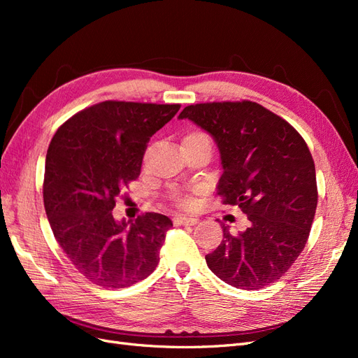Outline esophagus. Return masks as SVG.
<instances>
[{
	"mask_svg": "<svg viewBox=\"0 0 358 358\" xmlns=\"http://www.w3.org/2000/svg\"><path fill=\"white\" fill-rule=\"evenodd\" d=\"M173 222H175V225H196L199 220L194 218V216H175Z\"/></svg>",
	"mask_w": 358,
	"mask_h": 358,
	"instance_id": "1",
	"label": "esophagus"
}]
</instances>
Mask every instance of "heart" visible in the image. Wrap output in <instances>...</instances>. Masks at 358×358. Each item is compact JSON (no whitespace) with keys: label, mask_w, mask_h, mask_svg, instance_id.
I'll list each match as a JSON object with an SVG mask.
<instances>
[{"label":"heart","mask_w":358,"mask_h":358,"mask_svg":"<svg viewBox=\"0 0 358 358\" xmlns=\"http://www.w3.org/2000/svg\"><path fill=\"white\" fill-rule=\"evenodd\" d=\"M187 137H192V138H208V136H204V134H201V133H194V134H189V136H187ZM187 137H185V138H187ZM176 201H178V204L183 206V208H187V206H189V199L183 197V196H178V197H176Z\"/></svg>","instance_id":"1"}]
</instances>
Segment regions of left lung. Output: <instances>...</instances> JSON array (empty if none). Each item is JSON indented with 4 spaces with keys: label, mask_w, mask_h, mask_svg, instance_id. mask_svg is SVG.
<instances>
[{
    "label": "left lung",
    "mask_w": 358,
    "mask_h": 358,
    "mask_svg": "<svg viewBox=\"0 0 358 358\" xmlns=\"http://www.w3.org/2000/svg\"><path fill=\"white\" fill-rule=\"evenodd\" d=\"M179 119L212 136L222 166L216 191L249 221L237 234L222 225V242L206 263L236 288L276 282L305 248L317 210L315 164L305 140L252 101L191 104Z\"/></svg>",
    "instance_id": "1"
}]
</instances>
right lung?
Masks as SVG:
<instances>
[{
	"label": "right lung",
	"instance_id": "add662e5",
	"mask_svg": "<svg viewBox=\"0 0 358 358\" xmlns=\"http://www.w3.org/2000/svg\"><path fill=\"white\" fill-rule=\"evenodd\" d=\"M179 104L103 101L58 128L46 155L43 200L53 236L73 266L95 285L125 288L154 272L166 215L113 218L115 199L142 169L148 142Z\"/></svg>",
	"mask_w": 358,
	"mask_h": 358
}]
</instances>
